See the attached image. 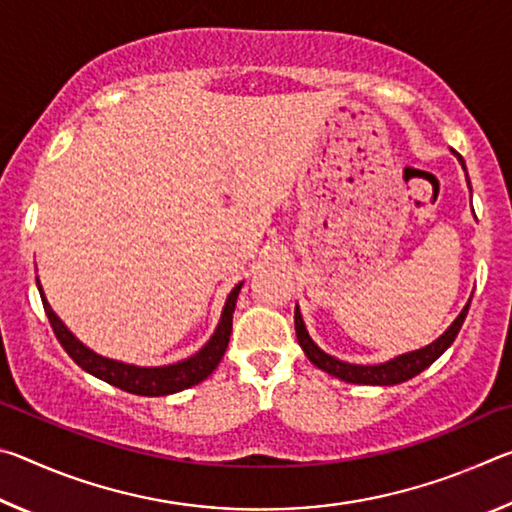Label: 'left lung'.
<instances>
[{
	"instance_id": "8db88e82",
	"label": "left lung",
	"mask_w": 512,
	"mask_h": 512,
	"mask_svg": "<svg viewBox=\"0 0 512 512\" xmlns=\"http://www.w3.org/2000/svg\"><path fill=\"white\" fill-rule=\"evenodd\" d=\"M456 158H458V162H461V167L465 169V162H463L461 155H456ZM467 187H470V178H467ZM470 192H472V187H470ZM470 302H472V298L467 300V305L463 307L461 314L456 316L454 323L449 325L436 341L424 345V348H420V350H413V352L400 354V357H395V359H388L384 363H375V366H361V363L341 361V359L332 357V354H327L325 350H320L318 345L311 341V336L307 332L305 320H302L298 305H296V316H293V323H296V336H298V343H300L302 352H305V357L311 363H314L316 368L325 370L327 375L339 377L343 381H348V384L393 386V384H402V381H409L415 375H420L424 368H429L431 363L436 361L440 354H443L449 348V345L454 343V339L458 336V332H461V327L465 323Z\"/></svg>"
}]
</instances>
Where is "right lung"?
Here are the masks:
<instances>
[{"instance_id": "add662e5", "label": "right lung", "mask_w": 512, "mask_h": 512, "mask_svg": "<svg viewBox=\"0 0 512 512\" xmlns=\"http://www.w3.org/2000/svg\"><path fill=\"white\" fill-rule=\"evenodd\" d=\"M36 284H38V291L42 298V307H45V314L49 318L51 329H54L58 343L63 345L69 357L79 363L85 372H90V375L108 381V384L117 386L126 393L160 397V395H171V393L185 391V388H189V386L201 384V381L210 377L214 368L219 366L223 354H225V348H228V343H230L232 314H235L237 298H239L241 284L244 282H239L237 287L230 291V296H228V300H225L223 311H221L219 325H216L214 334L210 336V341H207L201 350L183 361L169 363V366H151V368L101 357V354L90 350L88 345L81 343L72 332H69L67 325L56 316V311L51 309L38 277H36Z\"/></svg>"}]
</instances>
